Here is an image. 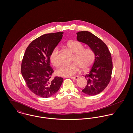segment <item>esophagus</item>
Listing matches in <instances>:
<instances>
[{"instance_id": "obj_1", "label": "esophagus", "mask_w": 133, "mask_h": 133, "mask_svg": "<svg viewBox=\"0 0 133 133\" xmlns=\"http://www.w3.org/2000/svg\"><path fill=\"white\" fill-rule=\"evenodd\" d=\"M70 78H71V79H74V80H77V79H78V78H79V77H78V76H74V77H70Z\"/></svg>"}]
</instances>
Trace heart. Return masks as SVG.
Masks as SVG:
<instances>
[{
    "instance_id": "b5f03b06",
    "label": "heart",
    "mask_w": 133,
    "mask_h": 133,
    "mask_svg": "<svg viewBox=\"0 0 133 133\" xmlns=\"http://www.w3.org/2000/svg\"><path fill=\"white\" fill-rule=\"evenodd\" d=\"M68 49L74 54L72 59V63L63 64L56 71L57 76L61 77H70L79 71L81 68L83 70L89 69L95 61V55L94 51L88 48H84L83 44L79 41L72 40L66 44ZM50 60L52 64L58 66L60 63L59 50L55 48L50 55Z\"/></svg>"
}]
</instances>
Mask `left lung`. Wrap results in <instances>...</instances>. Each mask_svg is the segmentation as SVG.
I'll use <instances>...</instances> for the list:
<instances>
[{"mask_svg": "<svg viewBox=\"0 0 133 133\" xmlns=\"http://www.w3.org/2000/svg\"><path fill=\"white\" fill-rule=\"evenodd\" d=\"M77 40L89 45L95 55L89 73L84 76L88 83L82 91L89 96L97 95L106 88L110 81L113 70L111 54L107 45L91 32H78Z\"/></svg>", "mask_w": 133, "mask_h": 133, "instance_id": "1", "label": "left lung"}]
</instances>
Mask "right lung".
I'll return each mask as SVG.
<instances>
[{"label": "right lung", "instance_id": "add662e5", "mask_svg": "<svg viewBox=\"0 0 133 133\" xmlns=\"http://www.w3.org/2000/svg\"><path fill=\"white\" fill-rule=\"evenodd\" d=\"M63 32L43 35L28 46L21 63V72L28 87L35 94L48 98L59 90L63 78L55 77L50 66V55L62 38Z\"/></svg>", "mask_w": 133, "mask_h": 133}]
</instances>
